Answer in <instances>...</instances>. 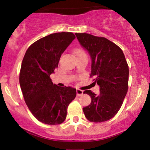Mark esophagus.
I'll list each match as a JSON object with an SVG mask.
<instances>
[{"label": "esophagus", "mask_w": 150, "mask_h": 150, "mask_svg": "<svg viewBox=\"0 0 150 150\" xmlns=\"http://www.w3.org/2000/svg\"><path fill=\"white\" fill-rule=\"evenodd\" d=\"M76 93H77V96H81L83 95V91H81V90H80V89H77Z\"/></svg>", "instance_id": "34e87169"}]
</instances>
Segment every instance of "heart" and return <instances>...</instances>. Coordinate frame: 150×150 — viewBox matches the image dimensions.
Returning a JSON list of instances; mask_svg holds the SVG:
<instances>
[{"label":"heart","mask_w":150,"mask_h":150,"mask_svg":"<svg viewBox=\"0 0 150 150\" xmlns=\"http://www.w3.org/2000/svg\"><path fill=\"white\" fill-rule=\"evenodd\" d=\"M75 53L77 55H79V54H81V53H85V52L83 51L82 49H77L75 50Z\"/></svg>","instance_id":"heart-1"}]
</instances>
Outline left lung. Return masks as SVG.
I'll list each match as a JSON object with an SVG mask.
<instances>
[{"instance_id": "left-lung-1", "label": "left lung", "mask_w": 150, "mask_h": 150, "mask_svg": "<svg viewBox=\"0 0 150 150\" xmlns=\"http://www.w3.org/2000/svg\"><path fill=\"white\" fill-rule=\"evenodd\" d=\"M80 45L92 59L90 77L95 76L99 86V95L91 90L83 92L91 97V103L83 108L86 118L101 123L112 118L121 108L128 89L129 68L122 50L103 37L89 33H75Z\"/></svg>"}]
</instances>
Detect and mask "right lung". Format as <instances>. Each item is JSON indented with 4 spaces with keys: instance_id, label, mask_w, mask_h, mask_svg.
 Returning a JSON list of instances; mask_svg holds the SVG:
<instances>
[{
    "instance_id": "right-lung-1",
    "label": "right lung",
    "mask_w": 150,
    "mask_h": 150,
    "mask_svg": "<svg viewBox=\"0 0 150 150\" xmlns=\"http://www.w3.org/2000/svg\"><path fill=\"white\" fill-rule=\"evenodd\" d=\"M75 38L71 32L52 33L33 43L22 62L19 81L24 99L33 115L48 125L63 123L76 89L53 84L51 77L60 57Z\"/></svg>"
}]
</instances>
